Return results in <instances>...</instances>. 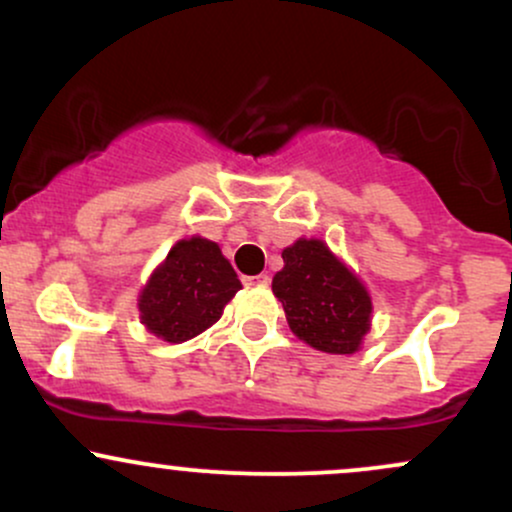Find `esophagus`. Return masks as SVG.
Wrapping results in <instances>:
<instances>
[{
  "label": "esophagus",
  "instance_id": "obj_1",
  "mask_svg": "<svg viewBox=\"0 0 512 512\" xmlns=\"http://www.w3.org/2000/svg\"><path fill=\"white\" fill-rule=\"evenodd\" d=\"M245 286H269V276L267 274H257V276H245Z\"/></svg>",
  "mask_w": 512,
  "mask_h": 512
}]
</instances>
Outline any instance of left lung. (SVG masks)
Returning a JSON list of instances; mask_svg holds the SVG:
<instances>
[{
	"label": "left lung",
	"mask_w": 512,
	"mask_h": 512,
	"mask_svg": "<svg viewBox=\"0 0 512 512\" xmlns=\"http://www.w3.org/2000/svg\"><path fill=\"white\" fill-rule=\"evenodd\" d=\"M281 257L272 291L291 332L325 354H356L373 315L366 284L320 238H298Z\"/></svg>",
	"instance_id": "8db88e82"
}]
</instances>
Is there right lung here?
Here are the masks:
<instances>
[{"instance_id": "add662e5", "label": "right lung", "mask_w": 512, "mask_h": 512, "mask_svg": "<svg viewBox=\"0 0 512 512\" xmlns=\"http://www.w3.org/2000/svg\"><path fill=\"white\" fill-rule=\"evenodd\" d=\"M243 289L214 240L182 238L139 293V320L154 337L182 344L209 330Z\"/></svg>"}]
</instances>
